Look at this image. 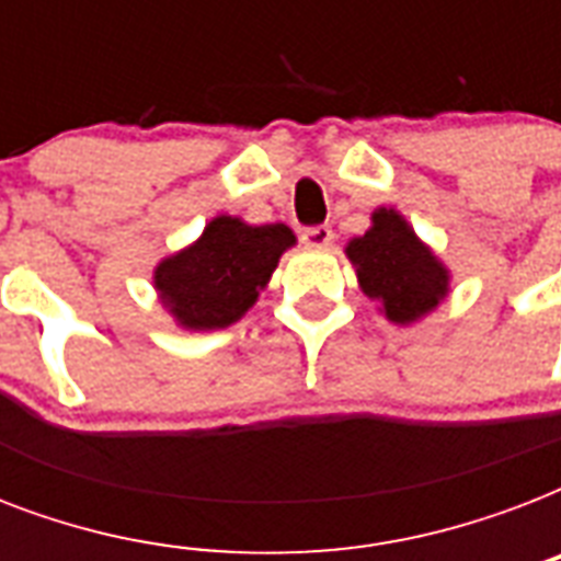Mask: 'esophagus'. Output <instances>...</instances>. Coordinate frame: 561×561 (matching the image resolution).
<instances>
[{
  "label": "esophagus",
  "instance_id": "34e87169",
  "mask_svg": "<svg viewBox=\"0 0 561 561\" xmlns=\"http://www.w3.org/2000/svg\"><path fill=\"white\" fill-rule=\"evenodd\" d=\"M334 241L332 227H308L302 229V244L311 247V250H325V247Z\"/></svg>",
  "mask_w": 561,
  "mask_h": 561
}]
</instances>
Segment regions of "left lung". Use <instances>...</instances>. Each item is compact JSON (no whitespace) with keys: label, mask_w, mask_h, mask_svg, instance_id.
<instances>
[{"label":"left lung","mask_w":561,"mask_h":561,"mask_svg":"<svg viewBox=\"0 0 561 561\" xmlns=\"http://www.w3.org/2000/svg\"><path fill=\"white\" fill-rule=\"evenodd\" d=\"M373 227L346 244L358 288L390 323L425 320L451 294V271L392 206L373 211Z\"/></svg>","instance_id":"left-lung-1"}]
</instances>
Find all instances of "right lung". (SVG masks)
<instances>
[{
    "label": "right lung",
    "instance_id": "add662e5",
    "mask_svg": "<svg viewBox=\"0 0 561 561\" xmlns=\"http://www.w3.org/2000/svg\"><path fill=\"white\" fill-rule=\"evenodd\" d=\"M294 244L297 236L285 224L255 227L238 215H215L197 241L153 267V290L180 329H227L255 306Z\"/></svg>",
    "mask_w": 561,
    "mask_h": 561
}]
</instances>
